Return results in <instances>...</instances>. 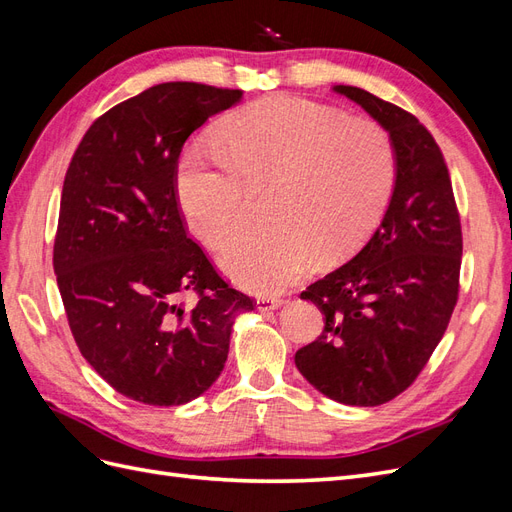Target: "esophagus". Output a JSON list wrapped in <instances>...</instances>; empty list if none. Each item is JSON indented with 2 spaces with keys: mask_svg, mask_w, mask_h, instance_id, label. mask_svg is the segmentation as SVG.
Listing matches in <instances>:
<instances>
[{
  "mask_svg": "<svg viewBox=\"0 0 512 512\" xmlns=\"http://www.w3.org/2000/svg\"><path fill=\"white\" fill-rule=\"evenodd\" d=\"M282 303H284V301H280V299L262 297V299L256 301V307H258V312H273V309H277Z\"/></svg>",
  "mask_w": 512,
  "mask_h": 512,
  "instance_id": "1",
  "label": "esophagus"
}]
</instances>
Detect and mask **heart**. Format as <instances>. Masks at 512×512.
<instances>
[{
    "instance_id": "obj_1",
    "label": "heart",
    "mask_w": 512,
    "mask_h": 512,
    "mask_svg": "<svg viewBox=\"0 0 512 512\" xmlns=\"http://www.w3.org/2000/svg\"><path fill=\"white\" fill-rule=\"evenodd\" d=\"M220 151L185 153L177 196L194 235L211 250L250 218L254 192L267 196L269 224L252 226L222 254L224 271L260 294L288 288L322 258L363 243L393 196L397 156L389 132L335 106L277 96L241 108L218 132Z\"/></svg>"
}]
</instances>
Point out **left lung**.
<instances>
[{
    "mask_svg": "<svg viewBox=\"0 0 512 512\" xmlns=\"http://www.w3.org/2000/svg\"><path fill=\"white\" fill-rule=\"evenodd\" d=\"M333 89L391 134L397 181L363 250L301 292L322 309L324 329L294 363L339 404L380 406L418 378L453 316L461 222L444 156L423 123L365 89Z\"/></svg>",
    "mask_w": 512,
    "mask_h": 512,
    "instance_id": "left-lung-1",
    "label": "left lung"
}]
</instances>
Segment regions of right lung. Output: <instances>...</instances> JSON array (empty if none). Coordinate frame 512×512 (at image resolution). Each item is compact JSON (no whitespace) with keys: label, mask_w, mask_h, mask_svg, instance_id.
<instances>
[{"label":"right lung","mask_w":512,"mask_h":512,"mask_svg":"<svg viewBox=\"0 0 512 512\" xmlns=\"http://www.w3.org/2000/svg\"><path fill=\"white\" fill-rule=\"evenodd\" d=\"M241 96L149 87L91 123L64 179L53 269L74 342L117 393L147 406L203 395L222 374L235 316L256 305L190 239L177 196L183 143Z\"/></svg>","instance_id":"1"}]
</instances>
